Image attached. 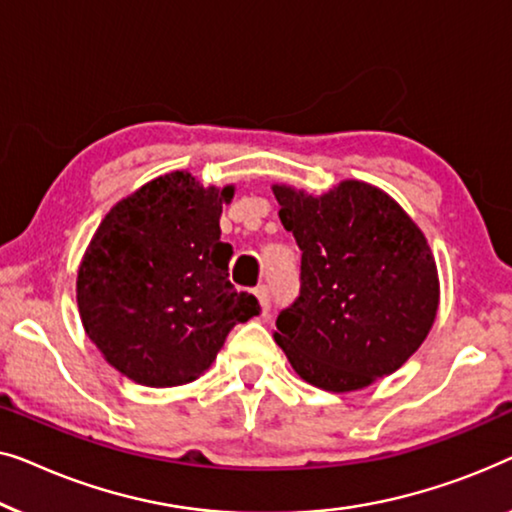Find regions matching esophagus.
I'll use <instances>...</instances> for the list:
<instances>
[{"instance_id":"34e87169","label":"esophagus","mask_w":512,"mask_h":512,"mask_svg":"<svg viewBox=\"0 0 512 512\" xmlns=\"http://www.w3.org/2000/svg\"><path fill=\"white\" fill-rule=\"evenodd\" d=\"M255 297L259 299V304H262V311L269 313V306H271V287H269V285H257V287H255Z\"/></svg>"}]
</instances>
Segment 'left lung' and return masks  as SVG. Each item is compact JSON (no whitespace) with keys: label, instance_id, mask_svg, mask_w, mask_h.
I'll use <instances>...</instances> for the list:
<instances>
[{"label":"left lung","instance_id":"8db88e82","mask_svg":"<svg viewBox=\"0 0 512 512\" xmlns=\"http://www.w3.org/2000/svg\"><path fill=\"white\" fill-rule=\"evenodd\" d=\"M301 250L299 297L276 343L306 383L350 392L390 376L434 325L438 276L420 229L378 187L345 181L322 197L273 187Z\"/></svg>","mask_w":512,"mask_h":512}]
</instances>
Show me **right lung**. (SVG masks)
Here are the masks:
<instances>
[{"label":"right lung","mask_w":512,"mask_h":512,"mask_svg":"<svg viewBox=\"0 0 512 512\" xmlns=\"http://www.w3.org/2000/svg\"><path fill=\"white\" fill-rule=\"evenodd\" d=\"M232 194L174 171L99 225L78 269V311L106 362L136 383H192L229 331L262 311L229 283L234 250L220 241V213Z\"/></svg>","instance_id":"add662e5"}]
</instances>
